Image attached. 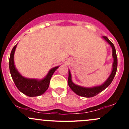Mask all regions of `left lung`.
I'll return each mask as SVG.
<instances>
[{
    "label": "left lung",
    "mask_w": 129,
    "mask_h": 129,
    "mask_svg": "<svg viewBox=\"0 0 129 129\" xmlns=\"http://www.w3.org/2000/svg\"><path fill=\"white\" fill-rule=\"evenodd\" d=\"M104 39L110 44V46L112 49V57L114 58V62L112 65V71L110 76L109 77L106 81L102 85L99 86L93 87H84L79 86V85H75V84L72 82V77H71V74L70 71H69V78H68V84L72 91H74L76 94L82 96L84 97H92L93 96L97 95L98 93L103 91L104 90L106 89L112 82L115 74L117 72V57L116 51H115V47H114L113 43L110 41L106 36H103Z\"/></svg>",
    "instance_id": "left-lung-1"
}]
</instances>
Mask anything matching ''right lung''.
Returning <instances> with one entry per match:
<instances>
[{
    "mask_svg": "<svg viewBox=\"0 0 129 129\" xmlns=\"http://www.w3.org/2000/svg\"><path fill=\"white\" fill-rule=\"evenodd\" d=\"M16 47L17 44L13 47L9 58V69L15 85L20 92L28 97H36L43 94L49 88L50 79L58 66L51 69L46 77L42 80L24 77L19 74L14 65V56Z\"/></svg>",
    "mask_w": 129,
    "mask_h": 129,
    "instance_id": "obj_1",
    "label": "right lung"
}]
</instances>
